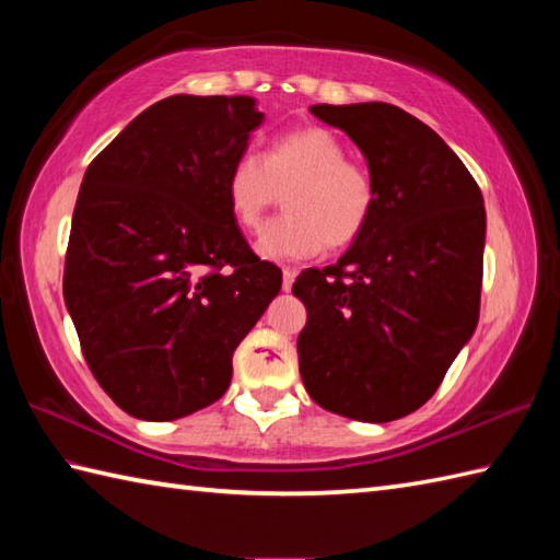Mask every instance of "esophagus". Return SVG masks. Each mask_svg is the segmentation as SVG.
Listing matches in <instances>:
<instances>
[{"label":"esophagus","mask_w":560,"mask_h":560,"mask_svg":"<svg viewBox=\"0 0 560 560\" xmlns=\"http://www.w3.org/2000/svg\"><path fill=\"white\" fill-rule=\"evenodd\" d=\"M293 281H295V269L293 267H283V271H281V289L283 291H291Z\"/></svg>","instance_id":"1"}]
</instances>
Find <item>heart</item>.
Here are the masks:
<instances>
[{
    "label": "heart",
    "mask_w": 560,
    "mask_h": 560,
    "mask_svg": "<svg viewBox=\"0 0 560 560\" xmlns=\"http://www.w3.org/2000/svg\"><path fill=\"white\" fill-rule=\"evenodd\" d=\"M283 192L281 219L257 241L259 257L307 259L353 245L365 233L377 205L371 171L347 159V147L325 127H299L269 141L261 159L237 156L225 173V199L233 221L255 233Z\"/></svg>",
    "instance_id": "obj_1"
}]
</instances>
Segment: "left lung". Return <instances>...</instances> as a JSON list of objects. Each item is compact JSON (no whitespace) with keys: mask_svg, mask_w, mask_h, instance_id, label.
I'll list each match as a JSON object with an SVG mask.
<instances>
[{"mask_svg":"<svg viewBox=\"0 0 560 560\" xmlns=\"http://www.w3.org/2000/svg\"><path fill=\"white\" fill-rule=\"evenodd\" d=\"M368 161L377 205L337 265L293 283L301 377L319 407L385 423L435 395L479 323L481 189L431 127L389 103L313 105Z\"/></svg>","mask_w":560,"mask_h":560,"instance_id":"left-lung-1","label":"left lung"}]
</instances>
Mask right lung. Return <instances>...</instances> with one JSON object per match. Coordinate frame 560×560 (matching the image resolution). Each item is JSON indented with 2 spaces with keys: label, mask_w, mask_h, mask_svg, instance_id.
Returning <instances> with one entry per match:
<instances>
[{
  "label": "right lung",
  "mask_w": 560,
  "mask_h": 560,
  "mask_svg": "<svg viewBox=\"0 0 560 560\" xmlns=\"http://www.w3.org/2000/svg\"><path fill=\"white\" fill-rule=\"evenodd\" d=\"M261 117L249 96L163 98L83 175L65 303L93 377L135 419L217 401L237 343L281 289L225 199V173Z\"/></svg>",
  "instance_id": "1"
}]
</instances>
